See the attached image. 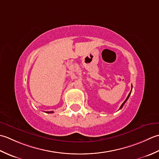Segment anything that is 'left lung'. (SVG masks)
<instances>
[{
  "mask_svg": "<svg viewBox=\"0 0 159 159\" xmlns=\"http://www.w3.org/2000/svg\"><path fill=\"white\" fill-rule=\"evenodd\" d=\"M131 91H132V90H131ZM131 91H130V93H129V95H128V97H127V98H126V99L125 100V101L124 102V103H122V104H121V107H120V108H119V109H121L122 108H123V106H124V105L125 104V103L126 102H127V100L128 99V98H129V95H130V94H131Z\"/></svg>",
  "mask_w": 159,
  "mask_h": 159,
  "instance_id": "obj_1",
  "label": "left lung"
}]
</instances>
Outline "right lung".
Masks as SVG:
<instances>
[{
    "label": "right lung",
    "mask_w": 159,
    "mask_h": 159,
    "mask_svg": "<svg viewBox=\"0 0 159 159\" xmlns=\"http://www.w3.org/2000/svg\"><path fill=\"white\" fill-rule=\"evenodd\" d=\"M47 113H53V111H50V112H46Z\"/></svg>",
    "instance_id": "obj_1"
}]
</instances>
